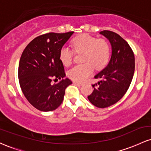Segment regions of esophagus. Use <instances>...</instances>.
Listing matches in <instances>:
<instances>
[{
  "mask_svg": "<svg viewBox=\"0 0 151 151\" xmlns=\"http://www.w3.org/2000/svg\"><path fill=\"white\" fill-rule=\"evenodd\" d=\"M73 83H74V84H77V85H78V86H82V85H83V84H82V83L78 82V81H74Z\"/></svg>",
  "mask_w": 151,
  "mask_h": 151,
  "instance_id": "esophagus-1",
  "label": "esophagus"
}]
</instances>
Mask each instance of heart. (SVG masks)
<instances>
[{"instance_id": "b5f03b06", "label": "heart", "mask_w": 151, "mask_h": 151, "mask_svg": "<svg viewBox=\"0 0 151 151\" xmlns=\"http://www.w3.org/2000/svg\"><path fill=\"white\" fill-rule=\"evenodd\" d=\"M72 45L76 53H83L84 64L75 66L69 71L67 76L76 81H84L92 74L94 68L102 70L110 58V47L104 39H96L87 34L77 36L72 40ZM60 59L64 65L69 67L73 61V51L63 46L60 50Z\"/></svg>"}]
</instances>
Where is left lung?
I'll list each match as a JSON object with an SVG mask.
<instances>
[{
  "label": "left lung",
  "instance_id": "8db88e82",
  "mask_svg": "<svg viewBox=\"0 0 151 151\" xmlns=\"http://www.w3.org/2000/svg\"><path fill=\"white\" fill-rule=\"evenodd\" d=\"M111 45V57L106 67L94 76L99 81L92 84L93 92L88 99L98 108L114 104L124 96L132 81L135 70L133 50L119 35L109 30L99 32Z\"/></svg>",
  "mask_w": 151,
  "mask_h": 151
}]
</instances>
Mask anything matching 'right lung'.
Returning <instances> with one entry per match:
<instances>
[{"label": "right lung", "mask_w": 151, "mask_h": 151, "mask_svg": "<svg viewBox=\"0 0 151 151\" xmlns=\"http://www.w3.org/2000/svg\"><path fill=\"white\" fill-rule=\"evenodd\" d=\"M74 32H49L32 40L22 52L18 67V79L25 98L41 111L58 108L65 89L72 81L65 77L60 50ZM52 78L61 81L51 84Z\"/></svg>", "instance_id": "right-lung-1"}]
</instances>
